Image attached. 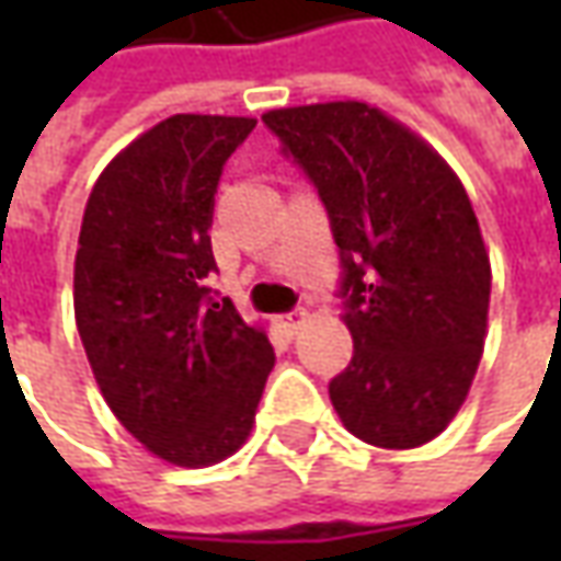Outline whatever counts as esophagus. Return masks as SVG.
I'll return each instance as SVG.
<instances>
[{"label": "esophagus", "instance_id": "esophagus-1", "mask_svg": "<svg viewBox=\"0 0 561 561\" xmlns=\"http://www.w3.org/2000/svg\"><path fill=\"white\" fill-rule=\"evenodd\" d=\"M306 321H309V312H304V309H297V312H288V316L279 318V324L288 330V333H297V330L304 328Z\"/></svg>", "mask_w": 561, "mask_h": 561}]
</instances>
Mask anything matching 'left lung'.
Wrapping results in <instances>:
<instances>
[{
	"mask_svg": "<svg viewBox=\"0 0 561 561\" xmlns=\"http://www.w3.org/2000/svg\"><path fill=\"white\" fill-rule=\"evenodd\" d=\"M324 201L345 264L352 364L330 381L345 430L412 450L447 430L486 340L490 252L454 168L366 102L261 116Z\"/></svg>",
	"mask_w": 561,
	"mask_h": 561,
	"instance_id": "8db88e82",
	"label": "left lung"
}]
</instances>
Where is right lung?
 Masks as SVG:
<instances>
[{
    "instance_id": "1",
    "label": "right lung",
    "mask_w": 561,
    "mask_h": 561,
    "mask_svg": "<svg viewBox=\"0 0 561 561\" xmlns=\"http://www.w3.org/2000/svg\"><path fill=\"white\" fill-rule=\"evenodd\" d=\"M252 128V116L161 119L107 161L80 225L75 321L95 385L152 457L183 469L243 447L276 364L267 330L204 285L221 164Z\"/></svg>"
}]
</instances>
